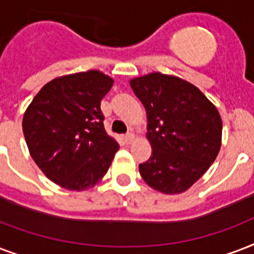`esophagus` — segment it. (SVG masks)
<instances>
[{
    "mask_svg": "<svg viewBox=\"0 0 254 254\" xmlns=\"http://www.w3.org/2000/svg\"><path fill=\"white\" fill-rule=\"evenodd\" d=\"M133 140V133L132 132H128L125 135V141L126 143H131Z\"/></svg>",
    "mask_w": 254,
    "mask_h": 254,
    "instance_id": "34e87169",
    "label": "esophagus"
}]
</instances>
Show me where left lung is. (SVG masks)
Wrapping results in <instances>:
<instances>
[{"mask_svg": "<svg viewBox=\"0 0 254 254\" xmlns=\"http://www.w3.org/2000/svg\"><path fill=\"white\" fill-rule=\"evenodd\" d=\"M147 113L152 155L139 164L141 178L163 193H182L215 162L223 122L196 86L178 76L152 72L129 82Z\"/></svg>", "mask_w": 254, "mask_h": 254, "instance_id": "obj_1", "label": "left lung"}]
</instances>
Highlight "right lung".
Returning a JSON list of instances; mask_svg holds the SVG:
<instances>
[{
    "instance_id": "obj_1",
    "label": "right lung",
    "mask_w": 254,
    "mask_h": 254,
    "mask_svg": "<svg viewBox=\"0 0 254 254\" xmlns=\"http://www.w3.org/2000/svg\"><path fill=\"white\" fill-rule=\"evenodd\" d=\"M114 80L98 70L60 76L27 107L22 128L31 158L52 182L83 190L103 178L119 149L107 135L100 100Z\"/></svg>"
}]
</instances>
